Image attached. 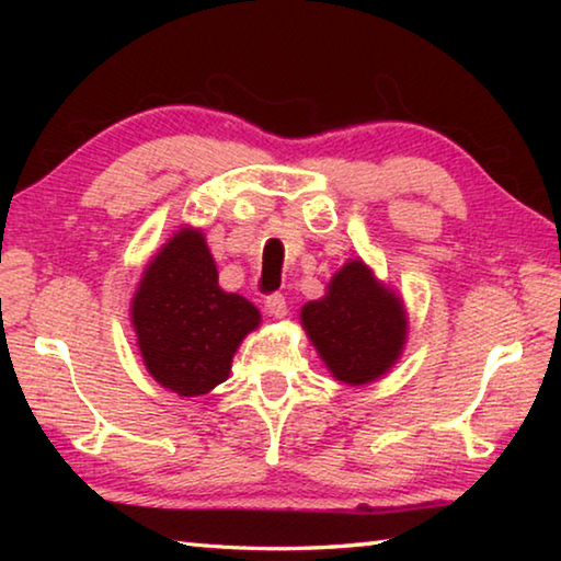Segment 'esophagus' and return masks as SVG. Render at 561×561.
<instances>
[{"mask_svg":"<svg viewBox=\"0 0 561 561\" xmlns=\"http://www.w3.org/2000/svg\"><path fill=\"white\" fill-rule=\"evenodd\" d=\"M264 309H267L270 317L274 319L287 317V299H284V294H270V297L264 299Z\"/></svg>","mask_w":561,"mask_h":561,"instance_id":"1","label":"esophagus"}]
</instances>
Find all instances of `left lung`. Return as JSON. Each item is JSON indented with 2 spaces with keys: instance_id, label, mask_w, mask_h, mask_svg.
<instances>
[{
  "instance_id": "left-lung-1",
  "label": "left lung",
  "mask_w": 561,
  "mask_h": 561,
  "mask_svg": "<svg viewBox=\"0 0 561 561\" xmlns=\"http://www.w3.org/2000/svg\"><path fill=\"white\" fill-rule=\"evenodd\" d=\"M301 327L331 376L348 386L388 374L408 336L401 297L360 260L346 262L331 277L324 297L304 304Z\"/></svg>"
}]
</instances>
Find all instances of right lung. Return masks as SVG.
Here are the masks:
<instances>
[{
	"instance_id": "obj_1",
	"label": "right lung",
	"mask_w": 561,
	"mask_h": 561,
	"mask_svg": "<svg viewBox=\"0 0 561 561\" xmlns=\"http://www.w3.org/2000/svg\"><path fill=\"white\" fill-rule=\"evenodd\" d=\"M260 321L252 301L220 289L205 237L193 227H180L160 247L130 301L148 374L185 398L227 381L237 348Z\"/></svg>"
}]
</instances>
